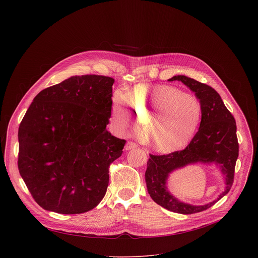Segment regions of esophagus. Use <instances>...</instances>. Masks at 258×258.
<instances>
[{
	"label": "esophagus",
	"instance_id": "34e87169",
	"mask_svg": "<svg viewBox=\"0 0 258 258\" xmlns=\"http://www.w3.org/2000/svg\"><path fill=\"white\" fill-rule=\"evenodd\" d=\"M137 147H138V145H137L136 143H134V142H127L126 145H125V147H124V149H125V150H131V149L137 148Z\"/></svg>",
	"mask_w": 258,
	"mask_h": 258
}]
</instances>
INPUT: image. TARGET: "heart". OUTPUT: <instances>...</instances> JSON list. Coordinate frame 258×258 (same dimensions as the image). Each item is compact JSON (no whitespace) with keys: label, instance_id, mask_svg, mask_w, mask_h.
<instances>
[{"label":"heart","instance_id":"heart-1","mask_svg":"<svg viewBox=\"0 0 258 258\" xmlns=\"http://www.w3.org/2000/svg\"><path fill=\"white\" fill-rule=\"evenodd\" d=\"M126 103L135 114L119 99H114L113 122L118 128L128 131L138 127L139 119L148 120V137L154 148L162 152L187 144L201 120L200 102L172 88L137 89L127 95ZM170 114L172 116L167 119Z\"/></svg>","mask_w":258,"mask_h":258}]
</instances>
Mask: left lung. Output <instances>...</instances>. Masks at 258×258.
<instances>
[{"label":"left lung","instance_id":"obj_1","mask_svg":"<svg viewBox=\"0 0 258 258\" xmlns=\"http://www.w3.org/2000/svg\"><path fill=\"white\" fill-rule=\"evenodd\" d=\"M168 81H179L195 93L201 104L202 117L198 132L185 149L164 155L150 154L145 173L147 189L153 201L163 208L176 213L192 214L208 209L231 190L239 156L237 125L219 94L210 86L185 76H176ZM197 162L217 164L226 177L225 192L216 201L201 207L178 202L166 188V179L172 170Z\"/></svg>","mask_w":258,"mask_h":258}]
</instances>
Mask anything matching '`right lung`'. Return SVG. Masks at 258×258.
Instances as JSON below:
<instances>
[{
    "instance_id": "obj_1",
    "label": "right lung",
    "mask_w": 258,
    "mask_h": 258,
    "mask_svg": "<svg viewBox=\"0 0 258 258\" xmlns=\"http://www.w3.org/2000/svg\"><path fill=\"white\" fill-rule=\"evenodd\" d=\"M109 77H72L35 96L18 130V169L46 210L78 214L104 198L109 167L125 140L107 130L112 109Z\"/></svg>"
}]
</instances>
